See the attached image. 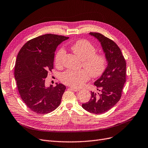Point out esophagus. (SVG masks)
<instances>
[{"label": "esophagus", "mask_w": 148, "mask_h": 148, "mask_svg": "<svg viewBox=\"0 0 148 148\" xmlns=\"http://www.w3.org/2000/svg\"><path fill=\"white\" fill-rule=\"evenodd\" d=\"M69 89H71V90H73V91H75V92H77V91H79V89L73 88V87H70Z\"/></svg>", "instance_id": "1"}]
</instances>
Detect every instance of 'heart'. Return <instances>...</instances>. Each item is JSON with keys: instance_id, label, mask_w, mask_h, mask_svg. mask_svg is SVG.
<instances>
[{"instance_id": "obj_1", "label": "heart", "mask_w": 148, "mask_h": 148, "mask_svg": "<svg viewBox=\"0 0 148 148\" xmlns=\"http://www.w3.org/2000/svg\"><path fill=\"white\" fill-rule=\"evenodd\" d=\"M71 49L82 61L83 67L86 71L80 69L64 71L60 75V80L63 84L79 88L88 80L89 74L92 77H98L104 72L107 64L106 57L101 53H96V49L90 41L86 40H79L71 46ZM64 53L63 49L58 51L55 58L57 66L62 64Z\"/></svg>"}]
</instances>
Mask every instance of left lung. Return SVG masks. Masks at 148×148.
Returning a JSON list of instances; mask_svg holds the SVG:
<instances>
[{"mask_svg": "<svg viewBox=\"0 0 148 148\" xmlns=\"http://www.w3.org/2000/svg\"><path fill=\"white\" fill-rule=\"evenodd\" d=\"M89 34L100 42L107 66L94 83L100 92L91 91V99L82 106L91 113L101 114L115 106L121 97L125 82L126 63L121 49L114 41L99 33L91 32Z\"/></svg>", "mask_w": 148, "mask_h": 148, "instance_id": "left-lung-1", "label": "left lung"}]
</instances>
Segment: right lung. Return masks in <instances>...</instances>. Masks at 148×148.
<instances>
[{
    "instance_id": "right-lung-1",
    "label": "right lung",
    "mask_w": 148,
    "mask_h": 148,
    "mask_svg": "<svg viewBox=\"0 0 148 148\" xmlns=\"http://www.w3.org/2000/svg\"><path fill=\"white\" fill-rule=\"evenodd\" d=\"M69 37L43 35L27 41L19 51L16 60L14 77L22 99L30 110L46 114L59 106L66 86H46L48 71L53 68L57 46Z\"/></svg>"
}]
</instances>
